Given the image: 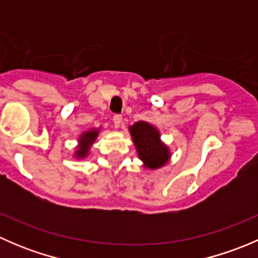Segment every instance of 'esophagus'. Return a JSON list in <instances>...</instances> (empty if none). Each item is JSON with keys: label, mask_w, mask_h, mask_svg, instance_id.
I'll return each mask as SVG.
<instances>
[{"label": "esophagus", "mask_w": 258, "mask_h": 258, "mask_svg": "<svg viewBox=\"0 0 258 258\" xmlns=\"http://www.w3.org/2000/svg\"><path fill=\"white\" fill-rule=\"evenodd\" d=\"M121 122H122V116L121 114H114L113 116V124L116 128H118L121 126Z\"/></svg>", "instance_id": "esophagus-1"}]
</instances>
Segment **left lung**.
I'll return each mask as SVG.
<instances>
[{
    "label": "left lung",
    "instance_id": "1",
    "mask_svg": "<svg viewBox=\"0 0 258 258\" xmlns=\"http://www.w3.org/2000/svg\"><path fill=\"white\" fill-rule=\"evenodd\" d=\"M128 130L145 167L156 170L166 165L171 153L167 146L161 141L160 132L156 127L148 122L139 121L130 126Z\"/></svg>",
    "mask_w": 258,
    "mask_h": 258
}]
</instances>
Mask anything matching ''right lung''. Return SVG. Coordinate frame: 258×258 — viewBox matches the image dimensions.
<instances>
[{"instance_id": "1", "label": "right lung", "mask_w": 258, "mask_h": 258, "mask_svg": "<svg viewBox=\"0 0 258 258\" xmlns=\"http://www.w3.org/2000/svg\"><path fill=\"white\" fill-rule=\"evenodd\" d=\"M98 136V130H90V131L85 132V134L81 135L80 140H79V148L75 152V156L76 158H85L86 156L88 155V151H90L91 145L95 142V140L97 139Z\"/></svg>"}]
</instances>
